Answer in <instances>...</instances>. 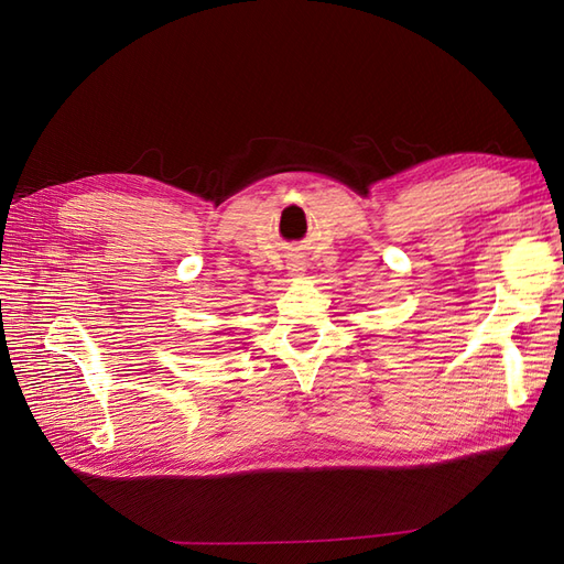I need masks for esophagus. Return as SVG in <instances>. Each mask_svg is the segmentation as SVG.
I'll list each match as a JSON object with an SVG mask.
<instances>
[{"instance_id": "obj_1", "label": "esophagus", "mask_w": 564, "mask_h": 564, "mask_svg": "<svg viewBox=\"0 0 564 564\" xmlns=\"http://www.w3.org/2000/svg\"><path fill=\"white\" fill-rule=\"evenodd\" d=\"M303 268H292V275H296V272H301Z\"/></svg>"}]
</instances>
